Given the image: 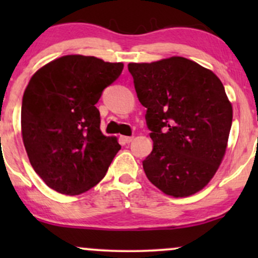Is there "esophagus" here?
I'll return each instance as SVG.
<instances>
[{"mask_svg": "<svg viewBox=\"0 0 258 258\" xmlns=\"http://www.w3.org/2000/svg\"><path fill=\"white\" fill-rule=\"evenodd\" d=\"M122 141L125 142V143H130V142L133 141V137H127V136H123Z\"/></svg>", "mask_w": 258, "mask_h": 258, "instance_id": "1", "label": "esophagus"}]
</instances>
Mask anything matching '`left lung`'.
<instances>
[{"instance_id":"left-lung-1","label":"left lung","mask_w":258,"mask_h":258,"mask_svg":"<svg viewBox=\"0 0 258 258\" xmlns=\"http://www.w3.org/2000/svg\"><path fill=\"white\" fill-rule=\"evenodd\" d=\"M153 152L143 161L148 179L173 198L209 184L226 155L233 120L223 84L210 69L183 57L130 63Z\"/></svg>"}]
</instances>
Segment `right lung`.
Instances as JSON below:
<instances>
[{"label":"right lung","mask_w":258,"mask_h":258,"mask_svg":"<svg viewBox=\"0 0 258 258\" xmlns=\"http://www.w3.org/2000/svg\"><path fill=\"white\" fill-rule=\"evenodd\" d=\"M122 69V63L69 54L31 76L23 96V142L35 172L53 190H90L121 149L116 137L100 131L96 104Z\"/></svg>","instance_id":"add662e5"}]
</instances>
